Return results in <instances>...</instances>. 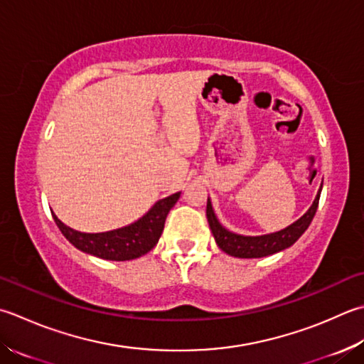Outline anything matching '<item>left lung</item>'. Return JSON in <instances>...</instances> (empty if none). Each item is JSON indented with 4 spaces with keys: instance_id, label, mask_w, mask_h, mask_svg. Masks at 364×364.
<instances>
[{
    "instance_id": "8db88e82",
    "label": "left lung",
    "mask_w": 364,
    "mask_h": 364,
    "mask_svg": "<svg viewBox=\"0 0 364 364\" xmlns=\"http://www.w3.org/2000/svg\"><path fill=\"white\" fill-rule=\"evenodd\" d=\"M320 192H322V186H320L311 208L306 211L300 219L295 220L294 224H290L286 229H282L279 232L260 235V237H245V235H238L227 230L218 220L210 198L208 202H206V219H208L210 229L218 246L223 249L225 254L233 255V257L238 259L267 257V255H272L290 247L306 232V229H308L312 219L316 216Z\"/></svg>"
}]
</instances>
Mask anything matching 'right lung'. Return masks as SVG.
Listing matches in <instances>:
<instances>
[{"label": "right lung", "mask_w": 364, "mask_h": 364, "mask_svg": "<svg viewBox=\"0 0 364 364\" xmlns=\"http://www.w3.org/2000/svg\"><path fill=\"white\" fill-rule=\"evenodd\" d=\"M180 194L181 192H176V194L161 198L145 216L135 220L134 224L102 233L77 232L66 224H63L55 213H52V216L61 233L77 249L96 255L99 259L124 262L141 257L158 245L164 230V224H166V218L178 202Z\"/></svg>", "instance_id": "right-lung-1"}]
</instances>
